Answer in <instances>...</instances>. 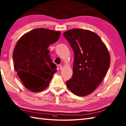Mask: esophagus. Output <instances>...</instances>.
<instances>
[{"instance_id":"obj_1","label":"esophagus","mask_w":126,"mask_h":126,"mask_svg":"<svg viewBox=\"0 0 126 126\" xmlns=\"http://www.w3.org/2000/svg\"><path fill=\"white\" fill-rule=\"evenodd\" d=\"M60 70H62L63 69V66L62 65H60Z\"/></svg>"}]
</instances>
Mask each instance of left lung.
I'll return each mask as SVG.
<instances>
[{"label": "left lung", "mask_w": 126, "mask_h": 126, "mask_svg": "<svg viewBox=\"0 0 126 126\" xmlns=\"http://www.w3.org/2000/svg\"><path fill=\"white\" fill-rule=\"evenodd\" d=\"M74 53L73 76L66 81L74 94L83 97L94 91L107 74L110 56L107 46L97 34L82 29L63 33Z\"/></svg>", "instance_id": "left-lung-1"}]
</instances>
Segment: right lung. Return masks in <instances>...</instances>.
<instances>
[{
	"label": "right lung",
	"mask_w": 126,
	"mask_h": 126,
	"mask_svg": "<svg viewBox=\"0 0 126 126\" xmlns=\"http://www.w3.org/2000/svg\"><path fill=\"white\" fill-rule=\"evenodd\" d=\"M60 35V31L36 28L17 41L13 52L14 68L25 87L32 92L45 90L57 71L47 48Z\"/></svg>",
	"instance_id": "1"
}]
</instances>
